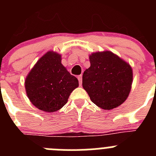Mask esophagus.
<instances>
[{
    "instance_id": "obj_1",
    "label": "esophagus",
    "mask_w": 156,
    "mask_h": 156,
    "mask_svg": "<svg viewBox=\"0 0 156 156\" xmlns=\"http://www.w3.org/2000/svg\"><path fill=\"white\" fill-rule=\"evenodd\" d=\"M77 78H78V80H79V82H80V84H82V76L81 75H80V76H78V77H77Z\"/></svg>"
}]
</instances>
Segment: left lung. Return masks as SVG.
Here are the masks:
<instances>
[{"label":"left lung","instance_id":"left-lung-1","mask_svg":"<svg viewBox=\"0 0 156 156\" xmlns=\"http://www.w3.org/2000/svg\"><path fill=\"white\" fill-rule=\"evenodd\" d=\"M90 68L83 74V87L90 100L105 110L117 108L127 98L133 71L127 62L112 52L92 53Z\"/></svg>","mask_w":156,"mask_h":156}]
</instances>
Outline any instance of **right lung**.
Instances as JSON below:
<instances>
[{
	"instance_id": "obj_1",
	"label": "right lung",
	"mask_w": 156,
	"mask_h": 156,
	"mask_svg": "<svg viewBox=\"0 0 156 156\" xmlns=\"http://www.w3.org/2000/svg\"><path fill=\"white\" fill-rule=\"evenodd\" d=\"M61 62L59 54L47 52L25 80L26 91L32 104L47 112L62 108L72 91L79 86L76 77L71 75Z\"/></svg>"
}]
</instances>
